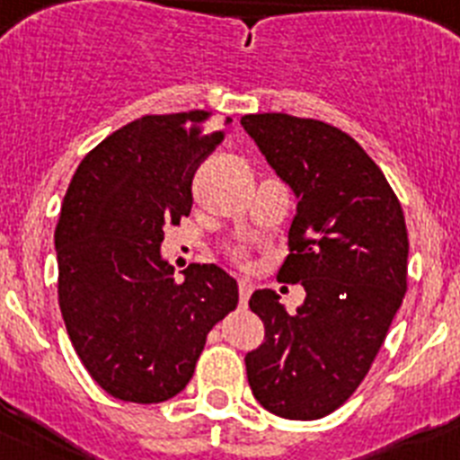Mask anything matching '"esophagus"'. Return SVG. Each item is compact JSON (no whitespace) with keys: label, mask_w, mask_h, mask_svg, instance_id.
Instances as JSON below:
<instances>
[{"label":"esophagus","mask_w":460,"mask_h":460,"mask_svg":"<svg viewBox=\"0 0 460 460\" xmlns=\"http://www.w3.org/2000/svg\"><path fill=\"white\" fill-rule=\"evenodd\" d=\"M251 292H253V283L246 279H239V304H242V306H246V304H249Z\"/></svg>","instance_id":"34e87169"}]
</instances>
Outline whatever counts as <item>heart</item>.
I'll return each instance as SVG.
<instances>
[{
  "label": "heart",
  "instance_id": "heart-1",
  "mask_svg": "<svg viewBox=\"0 0 460 460\" xmlns=\"http://www.w3.org/2000/svg\"><path fill=\"white\" fill-rule=\"evenodd\" d=\"M234 258H242V251H234Z\"/></svg>",
  "mask_w": 460,
  "mask_h": 460
}]
</instances>
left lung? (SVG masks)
I'll use <instances>...</instances> for the list:
<instances>
[{
  "mask_svg": "<svg viewBox=\"0 0 460 460\" xmlns=\"http://www.w3.org/2000/svg\"><path fill=\"white\" fill-rule=\"evenodd\" d=\"M249 133L296 195L283 283L306 299L288 315L274 290L251 311L265 341L246 355L258 403L283 420H320L367 377L408 290V230L396 193L348 133L318 119L243 115Z\"/></svg>",
  "mask_w": 460,
  "mask_h": 460,
  "instance_id": "8db88e82",
  "label": "left lung"
}]
</instances>
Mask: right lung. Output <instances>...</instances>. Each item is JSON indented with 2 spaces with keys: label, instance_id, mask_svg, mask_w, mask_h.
Returning <instances> with one entry per match:
<instances>
[{
  "label": "right lung",
  "instance_id": "1",
  "mask_svg": "<svg viewBox=\"0 0 460 460\" xmlns=\"http://www.w3.org/2000/svg\"><path fill=\"white\" fill-rule=\"evenodd\" d=\"M209 112L145 115L83 158L55 230L59 308L89 376L110 396L161 403L193 377L211 327L237 308V280L161 255L165 226L193 207L195 170L221 145ZM230 121V119H227Z\"/></svg>",
  "mask_w": 460,
  "mask_h": 460
}]
</instances>
